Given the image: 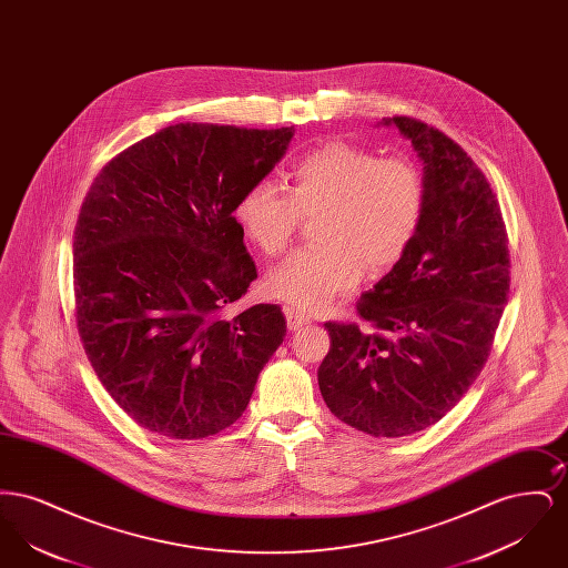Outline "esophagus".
I'll return each mask as SVG.
<instances>
[{
	"instance_id": "1",
	"label": "esophagus",
	"mask_w": 568,
	"mask_h": 568,
	"mask_svg": "<svg viewBox=\"0 0 568 568\" xmlns=\"http://www.w3.org/2000/svg\"><path fill=\"white\" fill-rule=\"evenodd\" d=\"M285 317H287V327L292 332H296L302 325L308 324V317L302 311H297V308H285Z\"/></svg>"
}]
</instances>
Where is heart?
Segmentation results:
<instances>
[{"instance_id": "b5f03b06", "label": "heart", "mask_w": 568, "mask_h": 568, "mask_svg": "<svg viewBox=\"0 0 568 568\" xmlns=\"http://www.w3.org/2000/svg\"><path fill=\"white\" fill-rule=\"evenodd\" d=\"M287 190L253 181L236 202L244 236L266 257L283 255L302 216L315 223L317 246L300 251L268 274L272 297L304 311L324 308L352 292L364 268L377 276L396 268L415 243L426 213L422 172L347 142H327L297 158Z\"/></svg>"}]
</instances>
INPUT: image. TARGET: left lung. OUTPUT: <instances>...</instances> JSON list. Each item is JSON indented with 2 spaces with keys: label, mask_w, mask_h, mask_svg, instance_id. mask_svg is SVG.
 Returning a JSON list of instances; mask_svg holds the SVG:
<instances>
[{
  "label": "left lung",
  "mask_w": 568,
  "mask_h": 568,
  "mask_svg": "<svg viewBox=\"0 0 568 568\" xmlns=\"http://www.w3.org/2000/svg\"><path fill=\"white\" fill-rule=\"evenodd\" d=\"M424 162L426 213L405 260L357 300L373 329L327 322L317 381L355 430L406 436L443 419L479 377L509 296V239L484 172L449 135L383 119Z\"/></svg>",
  "instance_id": "8db88e82"
}]
</instances>
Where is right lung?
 Returning <instances> with one entry per match:
<instances>
[{"label": "right lung", "mask_w": 568, "mask_h": 568, "mask_svg": "<svg viewBox=\"0 0 568 568\" xmlns=\"http://www.w3.org/2000/svg\"><path fill=\"white\" fill-rule=\"evenodd\" d=\"M294 128L176 123L119 153L82 202L74 297L82 347L138 426L204 438L232 426L285 338L276 304L227 317L257 268L234 216Z\"/></svg>", "instance_id": "add662e5"}]
</instances>
